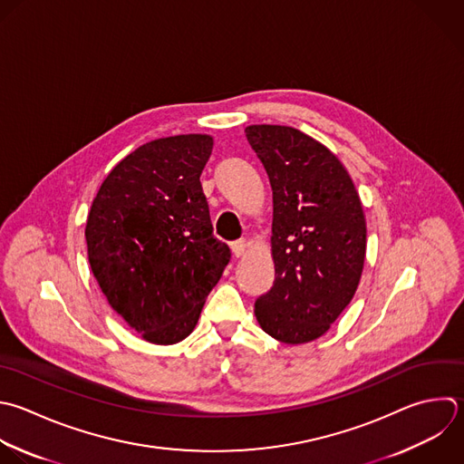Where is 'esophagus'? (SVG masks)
<instances>
[{
    "mask_svg": "<svg viewBox=\"0 0 464 464\" xmlns=\"http://www.w3.org/2000/svg\"><path fill=\"white\" fill-rule=\"evenodd\" d=\"M232 252H234V256H236V257L245 256V254H246V241H245V239H241V241L232 243Z\"/></svg>",
    "mask_w": 464,
    "mask_h": 464,
    "instance_id": "34e87169",
    "label": "esophagus"
}]
</instances>
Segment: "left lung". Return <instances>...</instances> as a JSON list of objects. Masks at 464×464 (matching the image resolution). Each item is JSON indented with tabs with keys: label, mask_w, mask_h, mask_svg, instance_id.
Listing matches in <instances>:
<instances>
[{
	"label": "left lung",
	"mask_w": 464,
	"mask_h": 464,
	"mask_svg": "<svg viewBox=\"0 0 464 464\" xmlns=\"http://www.w3.org/2000/svg\"><path fill=\"white\" fill-rule=\"evenodd\" d=\"M246 140L272 187L274 286L256 319L274 339L304 344L326 334L352 301L364 266L366 219L337 156L285 125H250Z\"/></svg>",
	"instance_id": "8db88e82"
}]
</instances>
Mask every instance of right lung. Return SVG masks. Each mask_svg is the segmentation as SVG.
Masks as SVG:
<instances>
[{"label": "right lung", "instance_id": "1", "mask_svg": "<svg viewBox=\"0 0 464 464\" xmlns=\"http://www.w3.org/2000/svg\"><path fill=\"white\" fill-rule=\"evenodd\" d=\"M212 147L208 134L141 145L109 172L87 218L89 263L102 292L154 344L192 334L230 261L212 234L199 181Z\"/></svg>", "mask_w": 464, "mask_h": 464}]
</instances>
